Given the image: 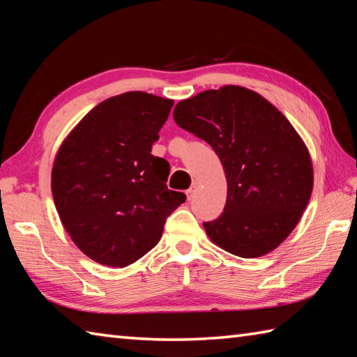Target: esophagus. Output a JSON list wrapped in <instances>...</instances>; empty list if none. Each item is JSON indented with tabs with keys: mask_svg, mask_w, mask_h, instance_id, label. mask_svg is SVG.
<instances>
[{
	"mask_svg": "<svg viewBox=\"0 0 357 357\" xmlns=\"http://www.w3.org/2000/svg\"><path fill=\"white\" fill-rule=\"evenodd\" d=\"M195 193H196V185L193 184L190 188H188V190L185 192V195H187V199L190 201V199H193V196H195Z\"/></svg>",
	"mask_w": 357,
	"mask_h": 357,
	"instance_id": "obj_1",
	"label": "esophagus"
}]
</instances>
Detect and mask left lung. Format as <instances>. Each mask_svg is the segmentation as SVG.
Masks as SVG:
<instances>
[{"label": "left lung", "mask_w": 357, "mask_h": 357, "mask_svg": "<svg viewBox=\"0 0 357 357\" xmlns=\"http://www.w3.org/2000/svg\"><path fill=\"white\" fill-rule=\"evenodd\" d=\"M173 118L208 142L227 178L224 213L204 222L225 252L259 257L293 231L313 190V165L298 132L275 105L239 86L179 101Z\"/></svg>", "instance_id": "obj_1"}]
</instances>
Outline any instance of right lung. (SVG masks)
<instances>
[{
	"label": "right lung",
	"mask_w": 357,
	"mask_h": 357,
	"mask_svg": "<svg viewBox=\"0 0 357 357\" xmlns=\"http://www.w3.org/2000/svg\"><path fill=\"white\" fill-rule=\"evenodd\" d=\"M173 100L127 92L98 104L59 147L52 195L59 219L82 253L126 267L153 248L165 219L185 195L167 188L169 164L151 146Z\"/></svg>",
	"instance_id": "obj_1"
}]
</instances>
